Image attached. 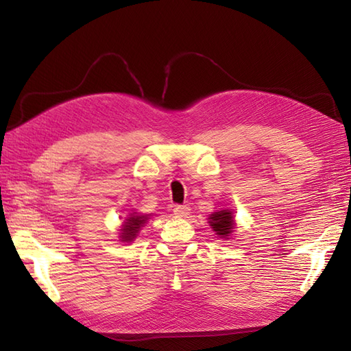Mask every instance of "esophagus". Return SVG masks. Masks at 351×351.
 I'll use <instances>...</instances> for the list:
<instances>
[{"label":"esophagus","instance_id":"34e87169","mask_svg":"<svg viewBox=\"0 0 351 351\" xmlns=\"http://www.w3.org/2000/svg\"><path fill=\"white\" fill-rule=\"evenodd\" d=\"M173 212H174V215H176V217H178V218H184V217H187V215H189L190 208H189L187 205H176V206H174V209H173Z\"/></svg>","mask_w":351,"mask_h":351}]
</instances>
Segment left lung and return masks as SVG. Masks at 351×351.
Segmentation results:
<instances>
[{"label": "left lung", "instance_id": "1", "mask_svg": "<svg viewBox=\"0 0 351 351\" xmlns=\"http://www.w3.org/2000/svg\"><path fill=\"white\" fill-rule=\"evenodd\" d=\"M209 219L210 227L214 228V231L221 237L227 239L232 232V228H234V218H232L230 210L214 212V214L209 217Z\"/></svg>", "mask_w": 351, "mask_h": 351}]
</instances>
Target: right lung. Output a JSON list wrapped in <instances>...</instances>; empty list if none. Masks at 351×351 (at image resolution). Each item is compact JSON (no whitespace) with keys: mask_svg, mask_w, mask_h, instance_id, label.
Here are the masks:
<instances>
[{"mask_svg":"<svg viewBox=\"0 0 351 351\" xmlns=\"http://www.w3.org/2000/svg\"><path fill=\"white\" fill-rule=\"evenodd\" d=\"M146 215H139V217H130L129 219L124 221V226H123V232H121V239L123 241H130L136 237L137 231H139V228L145 224L146 221Z\"/></svg>","mask_w":351,"mask_h":351,"instance_id":"obj_1","label":"right lung"}]
</instances>
